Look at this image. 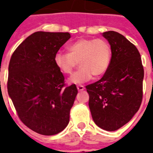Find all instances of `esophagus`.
I'll use <instances>...</instances> for the list:
<instances>
[{
  "label": "esophagus",
  "mask_w": 153,
  "mask_h": 153,
  "mask_svg": "<svg viewBox=\"0 0 153 153\" xmlns=\"http://www.w3.org/2000/svg\"><path fill=\"white\" fill-rule=\"evenodd\" d=\"M77 89H78V91H84V90H85V86H82V85H79V86H77Z\"/></svg>",
  "instance_id": "esophagus-1"
}]
</instances>
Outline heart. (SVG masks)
Instances as JSON below:
<instances>
[{"label":"heart","mask_w":153,"mask_h":153,"mask_svg":"<svg viewBox=\"0 0 153 153\" xmlns=\"http://www.w3.org/2000/svg\"><path fill=\"white\" fill-rule=\"evenodd\" d=\"M67 51L68 53H56L54 61L60 71L66 74H71L79 62L80 68L70 78V83H83L92 75L102 76L109 68L111 48L104 39H78L67 47Z\"/></svg>","instance_id":"obj_1"}]
</instances>
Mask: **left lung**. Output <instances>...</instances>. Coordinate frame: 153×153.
<instances>
[{"label": "left lung", "instance_id": "left-lung-1", "mask_svg": "<svg viewBox=\"0 0 153 153\" xmlns=\"http://www.w3.org/2000/svg\"><path fill=\"white\" fill-rule=\"evenodd\" d=\"M111 48L109 68L100 80L86 86L94 123L115 131L128 123L140 108L143 97V68L137 48L121 34L102 33Z\"/></svg>", "mask_w": 153, "mask_h": 153}]
</instances>
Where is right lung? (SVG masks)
<instances>
[{"mask_svg":"<svg viewBox=\"0 0 153 153\" xmlns=\"http://www.w3.org/2000/svg\"><path fill=\"white\" fill-rule=\"evenodd\" d=\"M70 38L69 32H34L17 47L8 65V93L18 116L42 135H55L67 127L78 94L74 84L64 87L54 61Z\"/></svg>","mask_w":153,"mask_h":153,"instance_id":"obj_1","label":"right lung"}]
</instances>
